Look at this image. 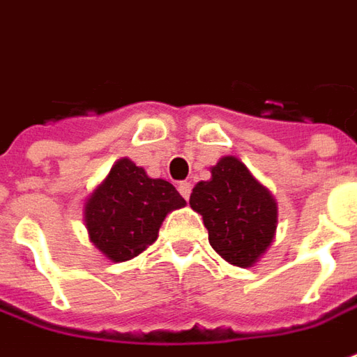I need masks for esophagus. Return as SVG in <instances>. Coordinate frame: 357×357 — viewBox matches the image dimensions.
I'll return each instance as SVG.
<instances>
[{"label":"esophagus","mask_w":357,"mask_h":357,"mask_svg":"<svg viewBox=\"0 0 357 357\" xmlns=\"http://www.w3.org/2000/svg\"><path fill=\"white\" fill-rule=\"evenodd\" d=\"M178 191L181 193V197L189 199V195H191V183H189V181H181L178 185Z\"/></svg>","instance_id":"obj_1"}]
</instances>
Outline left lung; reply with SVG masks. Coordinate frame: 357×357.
<instances>
[{"label":"left lung","instance_id":"1","mask_svg":"<svg viewBox=\"0 0 357 357\" xmlns=\"http://www.w3.org/2000/svg\"><path fill=\"white\" fill-rule=\"evenodd\" d=\"M211 174L193 187L189 204L203 216L214 251L231 265L251 266L273 243L276 201L234 156H224Z\"/></svg>","mask_w":357,"mask_h":357}]
</instances>
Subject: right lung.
<instances>
[{
  "mask_svg": "<svg viewBox=\"0 0 357 357\" xmlns=\"http://www.w3.org/2000/svg\"><path fill=\"white\" fill-rule=\"evenodd\" d=\"M185 199L170 181L153 179L121 158L84 204L91 241L114 263L129 261L158 238L162 222Z\"/></svg>",
  "mask_w": 357,
  "mask_h": 357,
  "instance_id": "right-lung-1",
  "label": "right lung"
}]
</instances>
